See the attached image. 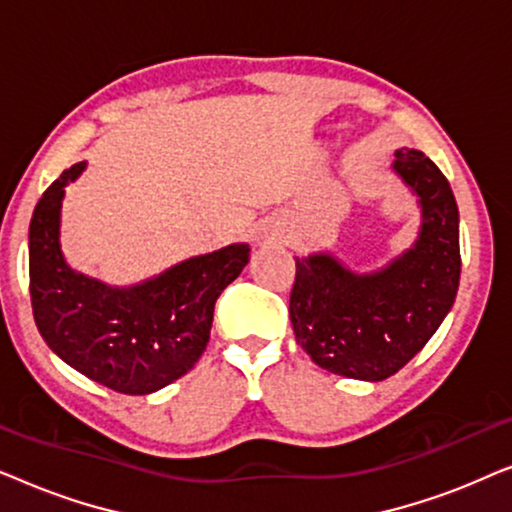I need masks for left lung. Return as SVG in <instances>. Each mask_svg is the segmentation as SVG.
<instances>
[{
	"mask_svg": "<svg viewBox=\"0 0 512 512\" xmlns=\"http://www.w3.org/2000/svg\"><path fill=\"white\" fill-rule=\"evenodd\" d=\"M394 172L417 195V242L384 268L356 275L331 254L296 258L289 314L296 342L328 373L380 382L438 331L459 289V209L450 181L417 149Z\"/></svg>",
	"mask_w": 512,
	"mask_h": 512,
	"instance_id": "obj_1",
	"label": "left lung"
}]
</instances>
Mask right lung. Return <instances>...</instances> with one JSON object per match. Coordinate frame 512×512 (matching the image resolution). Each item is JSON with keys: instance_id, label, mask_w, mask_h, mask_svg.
I'll use <instances>...</instances> for the list:
<instances>
[{"instance_id": "add662e5", "label": "right lung", "mask_w": 512, "mask_h": 512, "mask_svg": "<svg viewBox=\"0 0 512 512\" xmlns=\"http://www.w3.org/2000/svg\"><path fill=\"white\" fill-rule=\"evenodd\" d=\"M76 163L46 188L30 221V298L46 345L81 375L144 396L186 375L205 352L214 305L249 263L247 244L188 258L142 284L109 286L74 272L60 251L65 186Z\"/></svg>"}]
</instances>
